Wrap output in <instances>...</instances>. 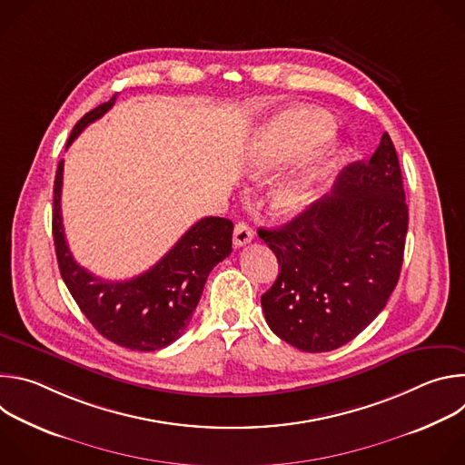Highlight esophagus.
Wrapping results in <instances>:
<instances>
[{
    "label": "esophagus",
    "mask_w": 465,
    "mask_h": 465,
    "mask_svg": "<svg viewBox=\"0 0 465 465\" xmlns=\"http://www.w3.org/2000/svg\"><path fill=\"white\" fill-rule=\"evenodd\" d=\"M252 239H253V230L246 223H237L233 230V244L239 248L252 242Z\"/></svg>",
    "instance_id": "esophagus-1"
}]
</instances>
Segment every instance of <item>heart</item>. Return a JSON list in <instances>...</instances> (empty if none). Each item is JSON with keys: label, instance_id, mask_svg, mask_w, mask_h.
Returning <instances> with one entry per match:
<instances>
[{"label": "heart", "instance_id": "heart-1", "mask_svg": "<svg viewBox=\"0 0 465 465\" xmlns=\"http://www.w3.org/2000/svg\"><path fill=\"white\" fill-rule=\"evenodd\" d=\"M333 117L314 106L287 108L257 132L246 156V169L261 176L325 138L333 130ZM339 143L329 142L307 160L303 171L274 194V206L283 215H296L311 201L312 187L333 167Z\"/></svg>", "mask_w": 465, "mask_h": 465}]
</instances>
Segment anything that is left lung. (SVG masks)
I'll list each match as a JSON object with an SVG mask.
<instances>
[{
	"label": "left lung",
	"instance_id": "left-lung-1",
	"mask_svg": "<svg viewBox=\"0 0 465 465\" xmlns=\"http://www.w3.org/2000/svg\"><path fill=\"white\" fill-rule=\"evenodd\" d=\"M407 230L401 167L384 132L371 158L350 163L331 194L276 230H259L282 267L261 296L271 329L307 353L353 341L400 280Z\"/></svg>",
	"mask_w": 465,
	"mask_h": 465
}]
</instances>
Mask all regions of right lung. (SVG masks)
<instances>
[{
    "label": "right lung",
    "mask_w": 465,
    "mask_h": 465,
    "mask_svg": "<svg viewBox=\"0 0 465 465\" xmlns=\"http://www.w3.org/2000/svg\"><path fill=\"white\" fill-rule=\"evenodd\" d=\"M114 103L115 95L84 114L74 126L65 149ZM62 173L64 160L58 162L53 185V239L65 287L90 323L110 342L136 351L169 346L185 331L215 264L232 253L233 223L223 217H204L147 272L126 282L101 280L81 267L65 242L60 212Z\"/></svg>",
    "instance_id": "right-lung-1"
}]
</instances>
